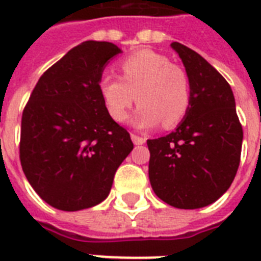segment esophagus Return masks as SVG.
<instances>
[{
    "label": "esophagus",
    "instance_id": "obj_1",
    "mask_svg": "<svg viewBox=\"0 0 261 261\" xmlns=\"http://www.w3.org/2000/svg\"><path fill=\"white\" fill-rule=\"evenodd\" d=\"M131 139H133V142H134L135 145H143V143L146 142V138H145V137H139V135L137 134H131Z\"/></svg>",
    "mask_w": 261,
    "mask_h": 261
}]
</instances>
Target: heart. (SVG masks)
<instances>
[{
  "label": "heart",
  "instance_id": "heart-1",
  "mask_svg": "<svg viewBox=\"0 0 261 261\" xmlns=\"http://www.w3.org/2000/svg\"><path fill=\"white\" fill-rule=\"evenodd\" d=\"M122 75L107 74L98 89L108 114L116 122L126 118L135 100L141 102L133 123L141 128L173 127L187 115L191 106L188 75L165 55L151 50L131 54L119 65Z\"/></svg>",
  "mask_w": 261,
  "mask_h": 261
}]
</instances>
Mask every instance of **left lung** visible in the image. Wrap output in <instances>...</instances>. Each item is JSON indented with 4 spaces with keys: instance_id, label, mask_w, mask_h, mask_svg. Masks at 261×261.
I'll return each mask as SVG.
<instances>
[{
    "instance_id": "left-lung-1",
    "label": "left lung",
    "mask_w": 261,
    "mask_h": 261,
    "mask_svg": "<svg viewBox=\"0 0 261 261\" xmlns=\"http://www.w3.org/2000/svg\"><path fill=\"white\" fill-rule=\"evenodd\" d=\"M186 67L190 110L171 134L149 139V178L154 194L176 208L214 203L233 182L240 165L243 127L227 81L181 43L171 44Z\"/></svg>"
}]
</instances>
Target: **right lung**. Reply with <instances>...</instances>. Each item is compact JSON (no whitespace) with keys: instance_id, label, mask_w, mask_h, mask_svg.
<instances>
[{"instance_id":"obj_1","label":"right lung","mask_w":261,"mask_h":261,"mask_svg":"<svg viewBox=\"0 0 261 261\" xmlns=\"http://www.w3.org/2000/svg\"><path fill=\"white\" fill-rule=\"evenodd\" d=\"M120 51L110 42L75 46L43 73L22 111V171L36 194L58 210L101 203L134 147L98 89L104 67Z\"/></svg>"}]
</instances>
